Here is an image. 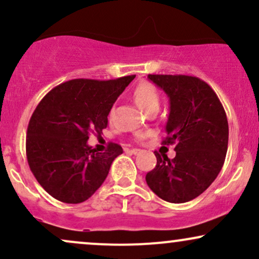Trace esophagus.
Here are the masks:
<instances>
[{"instance_id":"34e87169","label":"esophagus","mask_w":259,"mask_h":259,"mask_svg":"<svg viewBox=\"0 0 259 259\" xmlns=\"http://www.w3.org/2000/svg\"><path fill=\"white\" fill-rule=\"evenodd\" d=\"M140 151H141V150H139V148H132V150H126V153L138 154V153H140Z\"/></svg>"}]
</instances>
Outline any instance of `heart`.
I'll return each mask as SVG.
<instances>
[{"label":"heart","instance_id":"b5f03b06","mask_svg":"<svg viewBox=\"0 0 259 259\" xmlns=\"http://www.w3.org/2000/svg\"><path fill=\"white\" fill-rule=\"evenodd\" d=\"M134 99L145 113L150 111L151 108H158L159 106V92L156 89V86L151 82H141L134 91ZM144 138V134L138 135L139 140H142Z\"/></svg>","mask_w":259,"mask_h":259}]
</instances>
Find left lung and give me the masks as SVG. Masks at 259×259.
Here are the masks:
<instances>
[{
  "label": "left lung",
  "mask_w": 259,
  "mask_h": 259,
  "mask_svg": "<svg viewBox=\"0 0 259 259\" xmlns=\"http://www.w3.org/2000/svg\"><path fill=\"white\" fill-rule=\"evenodd\" d=\"M169 99L167 138L175 157L154 152L157 164L146 174L148 187L162 200L184 203L200 196L218 177L228 151L227 114L213 89L189 75L147 76Z\"/></svg>",
  "instance_id": "obj_1"
}]
</instances>
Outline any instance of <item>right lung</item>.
<instances>
[{
  "mask_svg": "<svg viewBox=\"0 0 259 259\" xmlns=\"http://www.w3.org/2000/svg\"><path fill=\"white\" fill-rule=\"evenodd\" d=\"M134 78L69 80L35 108L26 132V158L37 183L56 200L81 203L90 198L123 153L114 142L106 152H96L88 140L91 132L107 127L113 103Z\"/></svg>",
  "mask_w": 259,
  "mask_h": 259,
  "instance_id": "1",
  "label": "right lung"
}]
</instances>
